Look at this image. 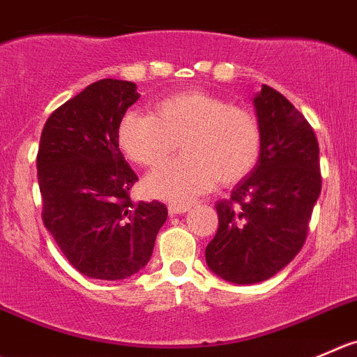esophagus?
I'll use <instances>...</instances> for the list:
<instances>
[{
    "mask_svg": "<svg viewBox=\"0 0 357 357\" xmlns=\"http://www.w3.org/2000/svg\"><path fill=\"white\" fill-rule=\"evenodd\" d=\"M190 211L188 204H169V214L171 216H178V214H185Z\"/></svg>",
    "mask_w": 357,
    "mask_h": 357,
    "instance_id": "obj_1",
    "label": "esophagus"
}]
</instances>
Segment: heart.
<instances>
[{"label":"heart","mask_w":357,"mask_h":357,"mask_svg":"<svg viewBox=\"0 0 357 357\" xmlns=\"http://www.w3.org/2000/svg\"><path fill=\"white\" fill-rule=\"evenodd\" d=\"M179 160L148 176V192L171 202H190L216 181L234 185L258 164L261 129L242 106L202 91L169 96L155 113L129 112L119 126L123 153L144 167H158L178 150Z\"/></svg>","instance_id":"heart-1"}]
</instances>
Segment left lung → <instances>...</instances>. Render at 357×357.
I'll return each instance as SVG.
<instances>
[{
  "label": "left lung",
  "instance_id": "8db88e82",
  "mask_svg": "<svg viewBox=\"0 0 357 357\" xmlns=\"http://www.w3.org/2000/svg\"><path fill=\"white\" fill-rule=\"evenodd\" d=\"M261 129L258 164L220 200L207 266L235 284H255L282 271L302 249L321 193L319 144L305 116L272 86L255 98Z\"/></svg>",
  "mask_w": 357,
  "mask_h": 357
}]
</instances>
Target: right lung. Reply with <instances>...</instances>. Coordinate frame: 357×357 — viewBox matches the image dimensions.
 <instances>
[{
  "instance_id": "obj_1",
  "label": "right lung",
  "mask_w": 357,
  "mask_h": 357,
  "mask_svg": "<svg viewBox=\"0 0 357 357\" xmlns=\"http://www.w3.org/2000/svg\"><path fill=\"white\" fill-rule=\"evenodd\" d=\"M137 99L136 83L99 79L59 106L41 130V218L68 261L91 279L139 272L167 220L162 202L129 197L137 176L119 148V126Z\"/></svg>"
}]
</instances>
